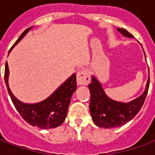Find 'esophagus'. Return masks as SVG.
Segmentation results:
<instances>
[{
  "label": "esophagus",
  "instance_id": "1",
  "mask_svg": "<svg viewBox=\"0 0 155 155\" xmlns=\"http://www.w3.org/2000/svg\"><path fill=\"white\" fill-rule=\"evenodd\" d=\"M76 81H77L78 85H86L90 83L91 77L90 74L86 70H81L77 73L76 76Z\"/></svg>",
  "mask_w": 155,
  "mask_h": 155
}]
</instances>
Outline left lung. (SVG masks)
<instances>
[{
	"label": "left lung",
	"mask_w": 155,
	"mask_h": 155,
	"mask_svg": "<svg viewBox=\"0 0 155 155\" xmlns=\"http://www.w3.org/2000/svg\"><path fill=\"white\" fill-rule=\"evenodd\" d=\"M124 36L134 38L125 29L117 28ZM143 54H145L144 51ZM146 59V58H145ZM150 85V71L144 91L141 95L130 102H120L114 101L105 94L101 82L94 75L91 77V83L88 87L91 93L90 110L94 123L99 127L110 129L122 126L135 116L145 101Z\"/></svg>",
	"instance_id": "1"
}]
</instances>
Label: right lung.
<instances>
[{
  "instance_id": "obj_1",
  "label": "right lung",
  "mask_w": 155,
  "mask_h": 155,
  "mask_svg": "<svg viewBox=\"0 0 155 155\" xmlns=\"http://www.w3.org/2000/svg\"><path fill=\"white\" fill-rule=\"evenodd\" d=\"M31 28L32 26L29 27L22 33L15 44L13 45L11 51L25 37ZM9 74L10 71L6 61L5 82L7 91L16 110L27 123L31 124L32 126L48 130L60 126L64 122L67 115L68 107L71 102V96L76 91V74H73L70 76L45 100L35 104H28L19 101L13 94L9 87Z\"/></svg>"
}]
</instances>
